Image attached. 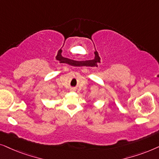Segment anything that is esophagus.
I'll use <instances>...</instances> for the list:
<instances>
[{
	"mask_svg": "<svg viewBox=\"0 0 159 159\" xmlns=\"http://www.w3.org/2000/svg\"><path fill=\"white\" fill-rule=\"evenodd\" d=\"M70 90H71V91H74V90H75V89H71Z\"/></svg>",
	"mask_w": 159,
	"mask_h": 159,
	"instance_id": "obj_1",
	"label": "esophagus"
}]
</instances>
